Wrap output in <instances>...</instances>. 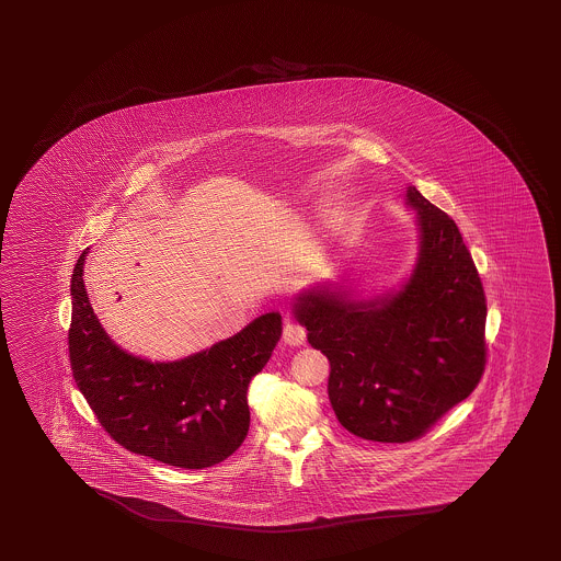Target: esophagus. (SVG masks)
<instances>
[{"instance_id":"esophagus-1","label":"esophagus","mask_w":561,"mask_h":561,"mask_svg":"<svg viewBox=\"0 0 561 561\" xmlns=\"http://www.w3.org/2000/svg\"><path fill=\"white\" fill-rule=\"evenodd\" d=\"M305 339H307V333H305V329L300 324H297V322H286L285 329H283V341H285L286 345H302Z\"/></svg>"}]
</instances>
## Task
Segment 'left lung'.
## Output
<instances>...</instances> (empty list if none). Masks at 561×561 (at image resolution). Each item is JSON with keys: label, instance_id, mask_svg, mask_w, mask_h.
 Masks as SVG:
<instances>
[{"label": "left lung", "instance_id": "8db88e82", "mask_svg": "<svg viewBox=\"0 0 561 561\" xmlns=\"http://www.w3.org/2000/svg\"><path fill=\"white\" fill-rule=\"evenodd\" d=\"M405 204L419 247L401 285L363 297L341 273L302 288L290 309L331 363L339 423L367 442L417 439L485 369L488 305L461 232L415 186Z\"/></svg>", "mask_w": 561, "mask_h": 561}]
</instances>
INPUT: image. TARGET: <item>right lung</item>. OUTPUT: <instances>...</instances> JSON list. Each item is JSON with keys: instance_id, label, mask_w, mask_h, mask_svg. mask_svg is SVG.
Returning a JSON list of instances; mask_svg holds the SVG:
<instances>
[{"instance_id": "obj_1", "label": "right lung", "mask_w": 561, "mask_h": 561, "mask_svg": "<svg viewBox=\"0 0 561 561\" xmlns=\"http://www.w3.org/2000/svg\"><path fill=\"white\" fill-rule=\"evenodd\" d=\"M88 252L73 266L68 339L73 379L95 417L131 454L182 469L225 461L249 433V385L280 339V312H264L188 357H136L95 317L84 285Z\"/></svg>"}]
</instances>
